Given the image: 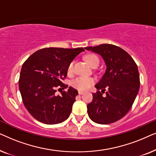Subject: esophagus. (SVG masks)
Returning a JSON list of instances; mask_svg holds the SVG:
<instances>
[{
    "mask_svg": "<svg viewBox=\"0 0 156 156\" xmlns=\"http://www.w3.org/2000/svg\"><path fill=\"white\" fill-rule=\"evenodd\" d=\"M78 93H79V94H80V95H82V94H84V92H83V91H79Z\"/></svg>",
    "mask_w": 156,
    "mask_h": 156,
    "instance_id": "obj_1",
    "label": "esophagus"
}]
</instances>
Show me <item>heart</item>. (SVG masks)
<instances>
[{"instance_id": "1", "label": "heart", "mask_w": 156, "mask_h": 156, "mask_svg": "<svg viewBox=\"0 0 156 156\" xmlns=\"http://www.w3.org/2000/svg\"><path fill=\"white\" fill-rule=\"evenodd\" d=\"M85 60L91 67H97L99 64V59L94 54H88L85 56ZM74 72V61L72 60L69 63L67 68L68 74H72ZM94 79L87 76H77L72 81L71 85L74 89L79 91H86L92 86L94 83Z\"/></svg>"}]
</instances>
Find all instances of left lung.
Listing matches in <instances>:
<instances>
[{
  "label": "left lung",
  "mask_w": 156,
  "mask_h": 156,
  "mask_svg": "<svg viewBox=\"0 0 156 156\" xmlns=\"http://www.w3.org/2000/svg\"><path fill=\"white\" fill-rule=\"evenodd\" d=\"M85 49L99 54L106 65L104 76L95 85L98 91L92 94V101L87 105L89 118L100 124L116 122L129 112L138 94L140 77L137 65L129 53L114 44ZM106 89L104 97L102 94Z\"/></svg>",
  "instance_id": "8db88e82"
}]
</instances>
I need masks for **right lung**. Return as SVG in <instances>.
<instances>
[{
    "instance_id": "right-lung-1",
    "label": "right lung",
    "mask_w": 156,
    "mask_h": 156,
    "mask_svg": "<svg viewBox=\"0 0 156 156\" xmlns=\"http://www.w3.org/2000/svg\"><path fill=\"white\" fill-rule=\"evenodd\" d=\"M84 48H42L30 55L21 68L19 79L23 102L33 118L45 124H57L68 119L78 94L76 89L67 88L62 82L67 68Z\"/></svg>"
}]
</instances>
